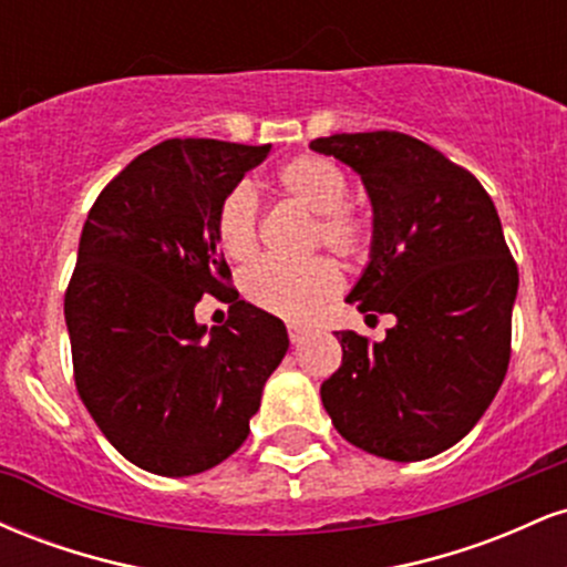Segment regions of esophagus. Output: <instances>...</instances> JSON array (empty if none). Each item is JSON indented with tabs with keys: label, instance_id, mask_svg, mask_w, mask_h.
Masks as SVG:
<instances>
[{
	"label": "esophagus",
	"instance_id": "34e87169",
	"mask_svg": "<svg viewBox=\"0 0 567 567\" xmlns=\"http://www.w3.org/2000/svg\"><path fill=\"white\" fill-rule=\"evenodd\" d=\"M288 336H290V343H303V338L309 336L303 328H298V324H288Z\"/></svg>",
	"mask_w": 567,
	"mask_h": 567
}]
</instances>
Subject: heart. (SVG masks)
<instances>
[{
	"mask_svg": "<svg viewBox=\"0 0 567 567\" xmlns=\"http://www.w3.org/2000/svg\"><path fill=\"white\" fill-rule=\"evenodd\" d=\"M282 188L296 205L315 213L311 245H322L347 264H362L373 247V220L365 210L349 205V181L333 162L322 157L290 159L277 173ZM258 197L247 184H237L220 199L216 216L218 247L234 261H245L258 247ZM341 290V271L328 258L306 264H285L264 258L243 275L245 298L269 315L290 322H306Z\"/></svg>",
	"mask_w": 567,
	"mask_h": 567,
	"instance_id": "heart-1",
	"label": "heart"
}]
</instances>
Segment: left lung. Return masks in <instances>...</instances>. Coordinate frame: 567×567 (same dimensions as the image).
I'll use <instances>...</instances> for the list:
<instances>
[{"mask_svg": "<svg viewBox=\"0 0 567 567\" xmlns=\"http://www.w3.org/2000/svg\"><path fill=\"white\" fill-rule=\"evenodd\" d=\"M311 148L360 175L373 205L370 264L347 301L396 317L381 343L336 333L343 360L322 405L362 451L432 458L472 432L509 368L519 277L496 205L413 135L338 133Z\"/></svg>", "mask_w": 567, "mask_h": 567, "instance_id": "1", "label": "left lung"}]
</instances>
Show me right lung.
<instances>
[{
    "label": "right lung",
    "instance_id": "1",
    "mask_svg": "<svg viewBox=\"0 0 567 567\" xmlns=\"http://www.w3.org/2000/svg\"><path fill=\"white\" fill-rule=\"evenodd\" d=\"M269 148L162 141L84 220L63 298L76 392L116 451L162 477L229 458L288 351L282 320L239 301L216 239L220 199ZM202 295L230 303L226 326L193 320Z\"/></svg>",
    "mask_w": 567,
    "mask_h": 567
}]
</instances>
